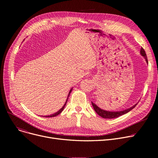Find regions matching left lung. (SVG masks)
<instances>
[{
  "label": "left lung",
  "mask_w": 158,
  "mask_h": 158,
  "mask_svg": "<svg viewBox=\"0 0 158 158\" xmlns=\"http://www.w3.org/2000/svg\"><path fill=\"white\" fill-rule=\"evenodd\" d=\"M140 53L141 54H142L144 57L145 59L147 61V63H148V60H147V55H146V53H145V50L142 47V48H141V51H140ZM92 106L94 107V108L95 111V112L99 115L101 116V117L104 118H117L118 117H120V116H122L124 114H126L127 113H128L129 111H130L131 110H132V109L134 108V107H135V106L137 105L135 104V106H133L132 107H130V108L129 109H127L126 110H123V111H105L104 110H102L101 108H99V107L95 105L94 102H92Z\"/></svg>",
  "instance_id": "left-lung-1"
}]
</instances>
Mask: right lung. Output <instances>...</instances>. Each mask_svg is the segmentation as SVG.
Returning a JSON list of instances; mask_svg holds the SVG:
<instances>
[{"mask_svg":"<svg viewBox=\"0 0 158 158\" xmlns=\"http://www.w3.org/2000/svg\"><path fill=\"white\" fill-rule=\"evenodd\" d=\"M71 92H72V89H70V92H69V95H68V97H67V100H68V98H69V96L70 95V94L71 93ZM67 100H66V102H65V104H64V106H63V107H61V108L57 112H56V113H54V114H51V115H48V116H45V117H56V116H57V115H58L59 114H60L61 112H62V111L64 110V106H66V102H67Z\"/></svg>","mask_w":158,"mask_h":158,"instance_id":"obj_1","label":"right lung"}]
</instances>
